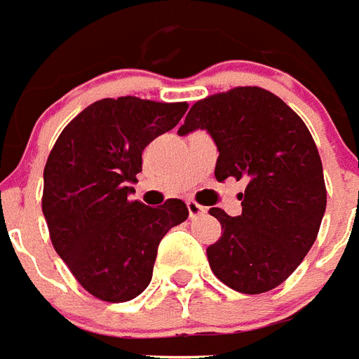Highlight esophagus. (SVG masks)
<instances>
[{"label": "esophagus", "mask_w": 359, "mask_h": 359, "mask_svg": "<svg viewBox=\"0 0 359 359\" xmlns=\"http://www.w3.org/2000/svg\"><path fill=\"white\" fill-rule=\"evenodd\" d=\"M187 209H189V215H191V219L200 217V215H205V211H208V209L203 208V205H200L198 202H194V200H189Z\"/></svg>", "instance_id": "34e87169"}]
</instances>
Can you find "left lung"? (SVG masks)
Listing matches in <instances>:
<instances>
[{"label": "left lung", "mask_w": 359, "mask_h": 359, "mask_svg": "<svg viewBox=\"0 0 359 359\" xmlns=\"http://www.w3.org/2000/svg\"><path fill=\"white\" fill-rule=\"evenodd\" d=\"M208 130L219 148L215 177L245 180L243 213L211 208L222 226L208 248L220 282L245 294L285 282L313 246L326 209L323 163L302 118L261 87H237L200 100L177 135Z\"/></svg>", "instance_id": "obj_1"}]
</instances>
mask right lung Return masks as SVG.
Listing matches in <instances>:
<instances>
[{"mask_svg": "<svg viewBox=\"0 0 359 359\" xmlns=\"http://www.w3.org/2000/svg\"><path fill=\"white\" fill-rule=\"evenodd\" d=\"M187 103L122 96L94 102L66 126L44 166L42 213L51 245L76 280L103 302H128L151 280L157 246L187 220L185 202L130 200L142 150L176 128Z\"/></svg>", "mask_w": 359, "mask_h": 359, "instance_id": "obj_1", "label": "right lung"}]
</instances>
